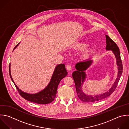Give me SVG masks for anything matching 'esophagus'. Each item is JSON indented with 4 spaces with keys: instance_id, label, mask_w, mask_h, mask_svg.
Returning a JSON list of instances; mask_svg holds the SVG:
<instances>
[{
    "instance_id": "34e87169",
    "label": "esophagus",
    "mask_w": 129,
    "mask_h": 129,
    "mask_svg": "<svg viewBox=\"0 0 129 129\" xmlns=\"http://www.w3.org/2000/svg\"><path fill=\"white\" fill-rule=\"evenodd\" d=\"M66 68H67V70H68V71H71V70H72V67H71V66L70 65V64L67 65V66H66Z\"/></svg>"
}]
</instances>
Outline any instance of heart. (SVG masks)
Listing matches in <instances>:
<instances>
[{
    "mask_svg": "<svg viewBox=\"0 0 129 129\" xmlns=\"http://www.w3.org/2000/svg\"><path fill=\"white\" fill-rule=\"evenodd\" d=\"M88 45V43L87 42L79 41L73 44L72 47L75 50H81L84 49L81 53V55L82 58L86 59L90 56L93 51V48L91 46H88L86 47Z\"/></svg>",
    "mask_w": 129,
    "mask_h": 129,
    "instance_id": "obj_1",
    "label": "heart"
}]
</instances>
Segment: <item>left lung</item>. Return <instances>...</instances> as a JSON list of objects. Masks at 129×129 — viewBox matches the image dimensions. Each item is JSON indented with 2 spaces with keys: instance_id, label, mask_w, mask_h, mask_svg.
<instances>
[{
  "instance_id": "left-lung-1",
  "label": "left lung",
  "mask_w": 129,
  "mask_h": 129,
  "mask_svg": "<svg viewBox=\"0 0 129 129\" xmlns=\"http://www.w3.org/2000/svg\"><path fill=\"white\" fill-rule=\"evenodd\" d=\"M106 37V50H111L114 54L116 61L117 67V77L111 86V87L106 92L96 95H88L86 94L82 90V86L84 83L86 78V73L85 72L92 64L93 60L88 59L82 62L77 63L75 66V68L77 70L72 74V76L74 79L76 92L79 99L85 102H92L101 100L109 96H110L115 90L118 84L119 79L122 73V64L120 58V55L119 48L116 43L111 39L107 35Z\"/></svg>"
}]
</instances>
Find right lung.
Wrapping results in <instances>:
<instances>
[{
	"instance_id": "1",
	"label": "right lung",
	"mask_w": 129,
	"mask_h": 129,
	"mask_svg": "<svg viewBox=\"0 0 129 129\" xmlns=\"http://www.w3.org/2000/svg\"><path fill=\"white\" fill-rule=\"evenodd\" d=\"M19 44L20 43L15 46L14 49L19 45ZM9 72L10 77L21 96L28 101L40 104H48L54 100L56 96L57 89L59 82L68 75V72L66 69L64 64L61 63L57 65L47 86L43 90L38 93L30 94L19 89L14 82L11 73V64H10Z\"/></svg>"
}]
</instances>
